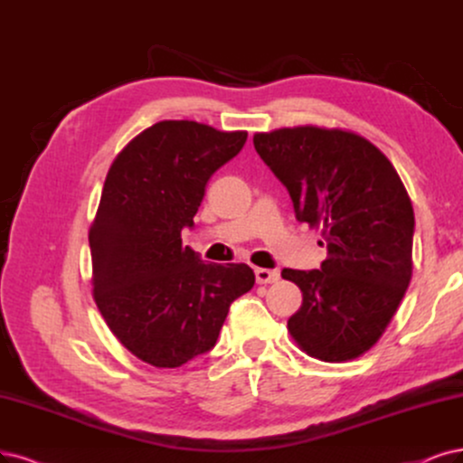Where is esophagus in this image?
I'll use <instances>...</instances> for the list:
<instances>
[{
	"label": "esophagus",
	"instance_id": "34e87169",
	"mask_svg": "<svg viewBox=\"0 0 463 463\" xmlns=\"http://www.w3.org/2000/svg\"><path fill=\"white\" fill-rule=\"evenodd\" d=\"M255 280L258 284H272L279 280V272L272 269H255Z\"/></svg>",
	"mask_w": 463,
	"mask_h": 463
}]
</instances>
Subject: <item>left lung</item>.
I'll list each match as a JSON object with an SVG mask.
<instances>
[{
	"mask_svg": "<svg viewBox=\"0 0 463 463\" xmlns=\"http://www.w3.org/2000/svg\"><path fill=\"white\" fill-rule=\"evenodd\" d=\"M253 146L328 248L320 269L282 270L303 294L288 332L318 361H353L382 337L412 279V202L385 154L353 131L282 128L255 133Z\"/></svg>",
	"mask_w": 463,
	"mask_h": 463,
	"instance_id": "1",
	"label": "left lung"
}]
</instances>
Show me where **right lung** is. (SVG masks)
<instances>
[{"mask_svg":"<svg viewBox=\"0 0 463 463\" xmlns=\"http://www.w3.org/2000/svg\"><path fill=\"white\" fill-rule=\"evenodd\" d=\"M246 131L164 119L112 162L90 229L93 298L110 332L156 368H179L213 349L231 303L250 292L244 263H203L183 246L215 171Z\"/></svg>","mask_w":463,"mask_h":463,"instance_id":"1","label":"right lung"}]
</instances>
